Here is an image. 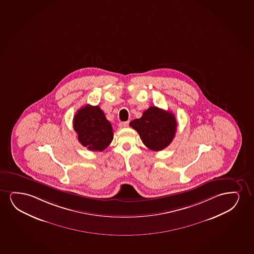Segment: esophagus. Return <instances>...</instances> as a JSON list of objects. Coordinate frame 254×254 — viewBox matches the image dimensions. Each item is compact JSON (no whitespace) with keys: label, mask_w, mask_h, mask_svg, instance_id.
<instances>
[{"label":"esophagus","mask_w":254,"mask_h":254,"mask_svg":"<svg viewBox=\"0 0 254 254\" xmlns=\"http://www.w3.org/2000/svg\"><path fill=\"white\" fill-rule=\"evenodd\" d=\"M119 126H120V127H127L129 126V122H121Z\"/></svg>","instance_id":"34e87169"}]
</instances>
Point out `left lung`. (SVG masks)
<instances>
[{"mask_svg":"<svg viewBox=\"0 0 254 254\" xmlns=\"http://www.w3.org/2000/svg\"><path fill=\"white\" fill-rule=\"evenodd\" d=\"M129 125L138 132L146 147L158 152L172 143L178 124L172 112L152 106Z\"/></svg>","mask_w":254,"mask_h":254,"instance_id":"1","label":"left lung"}]
</instances>
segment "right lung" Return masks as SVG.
Instances as JSON below:
<instances>
[{"instance_id": "right-lung-1", "label": "right lung", "mask_w": 254, "mask_h": 254, "mask_svg": "<svg viewBox=\"0 0 254 254\" xmlns=\"http://www.w3.org/2000/svg\"><path fill=\"white\" fill-rule=\"evenodd\" d=\"M73 127L81 145L93 152H102L114 138L111 123L98 106L86 105L77 110Z\"/></svg>"}]
</instances>
